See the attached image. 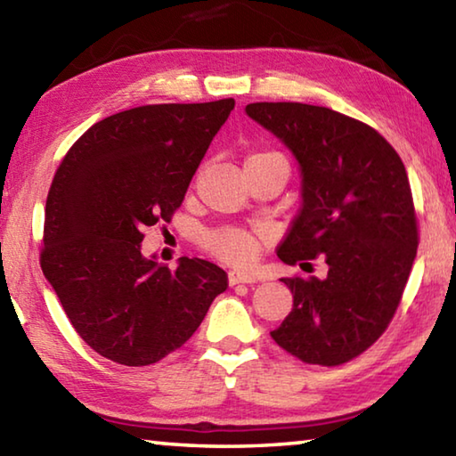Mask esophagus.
Here are the masks:
<instances>
[{
	"label": "esophagus",
	"mask_w": 456,
	"mask_h": 456,
	"mask_svg": "<svg viewBox=\"0 0 456 456\" xmlns=\"http://www.w3.org/2000/svg\"><path fill=\"white\" fill-rule=\"evenodd\" d=\"M256 275L251 273H245V272H239V269H233V272H229V285H237V283H256Z\"/></svg>",
	"instance_id": "1"
}]
</instances>
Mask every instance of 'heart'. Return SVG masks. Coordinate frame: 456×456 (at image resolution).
Masks as SVG:
<instances>
[{
	"instance_id": "1",
	"label": "heart",
	"mask_w": 456,
	"mask_h": 456,
	"mask_svg": "<svg viewBox=\"0 0 456 456\" xmlns=\"http://www.w3.org/2000/svg\"><path fill=\"white\" fill-rule=\"evenodd\" d=\"M253 157H257V154H253ZM205 243L219 257L231 261V264L243 265L256 257L259 247V233L243 229H219L207 235Z\"/></svg>"
}]
</instances>
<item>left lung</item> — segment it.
Returning a JSON list of instances; mask_svg holds the SVG:
<instances>
[{"label": "left lung", "instance_id": "left-lung-1", "mask_svg": "<svg viewBox=\"0 0 456 456\" xmlns=\"http://www.w3.org/2000/svg\"><path fill=\"white\" fill-rule=\"evenodd\" d=\"M245 112L280 138L302 176V207L277 257L328 265L322 280H281L293 307L272 338L307 364H344L388 328L411 275L419 231L406 168L374 128L330 108L256 102Z\"/></svg>", "mask_w": 456, "mask_h": 456}]
</instances>
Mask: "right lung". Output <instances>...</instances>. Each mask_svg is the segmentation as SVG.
I'll list each match as a JSON object with an SVG mask.
<instances>
[{
  "mask_svg": "<svg viewBox=\"0 0 456 456\" xmlns=\"http://www.w3.org/2000/svg\"><path fill=\"white\" fill-rule=\"evenodd\" d=\"M233 98L151 104L90 126L61 160L45 200L42 272L92 350L149 366L187 342L227 273L199 257L171 272L144 257L142 229L179 209Z\"/></svg>",
  "mask_w": 456,
  "mask_h": 456,
  "instance_id": "obj_1",
  "label": "right lung"
}]
</instances>
